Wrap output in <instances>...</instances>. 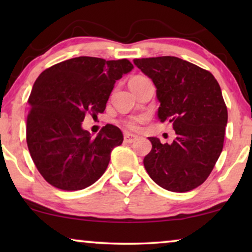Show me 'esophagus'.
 Segmentation results:
<instances>
[{
  "label": "esophagus",
  "instance_id": "1",
  "mask_svg": "<svg viewBox=\"0 0 252 252\" xmlns=\"http://www.w3.org/2000/svg\"><path fill=\"white\" fill-rule=\"evenodd\" d=\"M136 139H137V136L134 135V134H130V133H125V135H124V141H125L126 143L135 142Z\"/></svg>",
  "mask_w": 252,
  "mask_h": 252
}]
</instances>
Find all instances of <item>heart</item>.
Returning <instances> with one entry per match:
<instances>
[{
  "mask_svg": "<svg viewBox=\"0 0 252 252\" xmlns=\"http://www.w3.org/2000/svg\"><path fill=\"white\" fill-rule=\"evenodd\" d=\"M144 77H141V75H135L129 80V85H134L136 82H139L141 80H143ZM148 119L147 115H141V116H135V117H130V118L124 119L122 120V124L126 128H128L130 130H140L141 126L143 125L144 122Z\"/></svg>",
  "mask_w": 252,
  "mask_h": 252,
  "instance_id": "obj_1",
  "label": "heart"
}]
</instances>
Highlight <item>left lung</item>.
I'll return each mask as SVG.
<instances>
[{
    "label": "left lung",
    "mask_w": 252,
    "mask_h": 252,
    "mask_svg": "<svg viewBox=\"0 0 252 252\" xmlns=\"http://www.w3.org/2000/svg\"><path fill=\"white\" fill-rule=\"evenodd\" d=\"M134 64L156 86L160 123H171L175 130L171 144L149 137L153 148L144 167L166 190H192L208 179L222 151L228 113L218 81L173 56L136 58Z\"/></svg>",
    "instance_id": "left-lung-1"
}]
</instances>
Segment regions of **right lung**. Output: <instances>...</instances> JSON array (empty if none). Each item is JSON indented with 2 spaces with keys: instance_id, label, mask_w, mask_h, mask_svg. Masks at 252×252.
I'll use <instances>...</instances> for the list:
<instances>
[{
  "instance_id": "add662e5",
  "label": "right lung",
  "mask_w": 252,
  "mask_h": 252,
  "mask_svg": "<svg viewBox=\"0 0 252 252\" xmlns=\"http://www.w3.org/2000/svg\"><path fill=\"white\" fill-rule=\"evenodd\" d=\"M128 60L81 56L48 67L29 97L26 142L44 180L62 190H81L108 167L111 151L123 143L118 127L105 125L95 139L81 123L103 113L116 80L128 73Z\"/></svg>"
}]
</instances>
